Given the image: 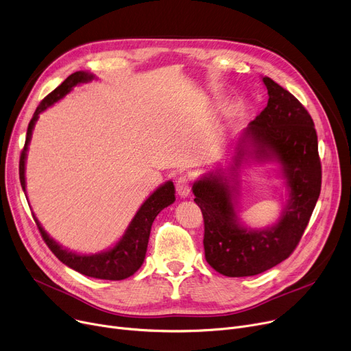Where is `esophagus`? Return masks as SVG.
<instances>
[{
    "instance_id": "1",
    "label": "esophagus",
    "mask_w": 351,
    "mask_h": 351,
    "mask_svg": "<svg viewBox=\"0 0 351 351\" xmlns=\"http://www.w3.org/2000/svg\"><path fill=\"white\" fill-rule=\"evenodd\" d=\"M176 192L180 197H186L191 193V179L188 176H180L176 183Z\"/></svg>"
}]
</instances>
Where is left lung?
<instances>
[{"instance_id": "1", "label": "left lung", "mask_w": 351, "mask_h": 351, "mask_svg": "<svg viewBox=\"0 0 351 351\" xmlns=\"http://www.w3.org/2000/svg\"><path fill=\"white\" fill-rule=\"evenodd\" d=\"M267 106L246 128L232 166V179L209 173L192 186L195 202L204 215L206 262L220 274L245 278L279 265L299 245L322 189V163L317 134L307 109L289 90L269 77ZM251 149L249 150L248 147ZM276 160L282 166L289 200L280 222L263 231L238 223L229 181L237 184L235 171L245 156Z\"/></svg>"}]
</instances>
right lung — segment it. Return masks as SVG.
<instances>
[{
    "instance_id": "right-lung-1",
    "label": "right lung",
    "mask_w": 351,
    "mask_h": 351,
    "mask_svg": "<svg viewBox=\"0 0 351 351\" xmlns=\"http://www.w3.org/2000/svg\"><path fill=\"white\" fill-rule=\"evenodd\" d=\"M94 78L95 77L92 75V73H88L84 71L73 72L72 75H69L58 88H55L51 94H48L41 101L38 108L35 109L32 119L28 123L25 145L20 158V180H21V186L24 192H25V159H27L28 143L31 141L32 129L36 119H38V115L48 106L62 99L73 86L78 84L88 82ZM173 202H175V186H173V182L168 180L143 202L142 206L136 212L135 217L132 219V222L129 223L125 234L112 249L102 253H97V254H89V256L78 254L64 249L61 245L55 242L53 239L49 237V234L44 230V228L40 225L38 219L36 217H35V223L38 226L47 246L68 267L77 270L81 274L89 276V278L104 279V280H123L129 278V276H132L142 266L145 261L147 241H149L154 220L162 209L172 205Z\"/></svg>"
}]
</instances>
